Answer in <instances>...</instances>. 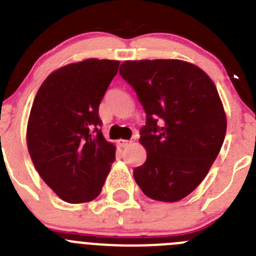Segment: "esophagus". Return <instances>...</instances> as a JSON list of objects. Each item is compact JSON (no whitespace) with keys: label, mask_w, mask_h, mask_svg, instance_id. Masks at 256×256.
I'll return each instance as SVG.
<instances>
[{"label":"esophagus","mask_w":256,"mask_h":256,"mask_svg":"<svg viewBox=\"0 0 256 256\" xmlns=\"http://www.w3.org/2000/svg\"><path fill=\"white\" fill-rule=\"evenodd\" d=\"M130 144V141H128V140H118V146L119 148H126Z\"/></svg>","instance_id":"34e87169"}]
</instances>
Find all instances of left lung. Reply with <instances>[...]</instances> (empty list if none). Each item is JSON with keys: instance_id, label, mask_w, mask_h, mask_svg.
I'll return each mask as SVG.
<instances>
[{"instance_id": "obj_1", "label": "left lung", "mask_w": 256, "mask_h": 256, "mask_svg": "<svg viewBox=\"0 0 256 256\" xmlns=\"http://www.w3.org/2000/svg\"><path fill=\"white\" fill-rule=\"evenodd\" d=\"M119 73L146 112L140 142L146 162L133 176L148 198L176 202L206 177L227 130L216 87L196 65L176 58L126 60Z\"/></svg>"}]
</instances>
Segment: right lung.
Here are the masks:
<instances>
[{
  "label": "right lung",
  "mask_w": 256,
  "mask_h": 256,
  "mask_svg": "<svg viewBox=\"0 0 256 256\" xmlns=\"http://www.w3.org/2000/svg\"><path fill=\"white\" fill-rule=\"evenodd\" d=\"M119 61L87 58L52 72L38 90L26 126L29 155L38 174L70 204L100 195L115 144L101 132L98 106Z\"/></svg>",
  "instance_id": "obj_1"
}]
</instances>
